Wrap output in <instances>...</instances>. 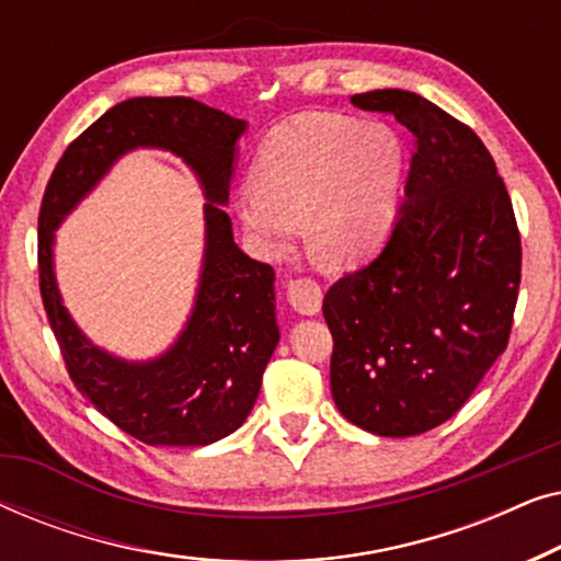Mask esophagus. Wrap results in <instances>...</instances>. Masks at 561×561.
Wrapping results in <instances>:
<instances>
[{
  "instance_id": "34e87169",
  "label": "esophagus",
  "mask_w": 561,
  "mask_h": 561,
  "mask_svg": "<svg viewBox=\"0 0 561 561\" xmlns=\"http://www.w3.org/2000/svg\"><path fill=\"white\" fill-rule=\"evenodd\" d=\"M321 298H324V288H321L317 280H311V278L290 280L288 301L298 313H306V317H313V313H319Z\"/></svg>"
}]
</instances>
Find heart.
Instances as JSON below:
<instances>
[{
	"mask_svg": "<svg viewBox=\"0 0 561 561\" xmlns=\"http://www.w3.org/2000/svg\"><path fill=\"white\" fill-rule=\"evenodd\" d=\"M401 168L403 148L390 127L306 114L267 135L257 183L237 194V209L267 248H286L309 217L313 252L327 263H350L386 234Z\"/></svg>",
	"mask_w": 561,
	"mask_h": 561,
	"instance_id": "b5f03b06",
	"label": "heart"
}]
</instances>
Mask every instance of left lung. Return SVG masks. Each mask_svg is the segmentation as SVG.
I'll return each mask as SVG.
<instances>
[{
    "mask_svg": "<svg viewBox=\"0 0 561 561\" xmlns=\"http://www.w3.org/2000/svg\"><path fill=\"white\" fill-rule=\"evenodd\" d=\"M352 104L393 114L413 156L382 250L324 296L332 396L365 432L416 436L455 416L508 347L520 234L472 127L401 89Z\"/></svg>",
    "mask_w": 561,
    "mask_h": 561,
    "instance_id": "obj_1",
    "label": "left lung"
}]
</instances>
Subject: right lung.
<instances>
[{"label": "right lung", "mask_w": 561, "mask_h": 561, "mask_svg": "<svg viewBox=\"0 0 561 561\" xmlns=\"http://www.w3.org/2000/svg\"><path fill=\"white\" fill-rule=\"evenodd\" d=\"M248 122L188 96H135L68 145L37 217V273L50 329L73 386L114 426L152 447H204L240 428L257 401L278 344L273 267L234 244L227 204L234 142ZM165 147L195 168L207 191V260L197 309L174 350L148 366L114 360L83 337L59 306L51 229L122 151Z\"/></svg>", "instance_id": "obj_1"}]
</instances>
